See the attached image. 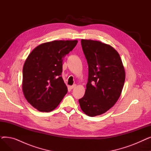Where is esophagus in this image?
<instances>
[{
  "label": "esophagus",
  "mask_w": 151,
  "mask_h": 151,
  "mask_svg": "<svg viewBox=\"0 0 151 151\" xmlns=\"http://www.w3.org/2000/svg\"><path fill=\"white\" fill-rule=\"evenodd\" d=\"M76 86V84H73V86H69V88L70 89H73V88H75V87Z\"/></svg>",
  "instance_id": "1"
}]
</instances>
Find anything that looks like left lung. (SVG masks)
Returning <instances> with one entry per match:
<instances>
[{"label":"left lung","mask_w":151,"mask_h":151,"mask_svg":"<svg viewBox=\"0 0 151 151\" xmlns=\"http://www.w3.org/2000/svg\"><path fill=\"white\" fill-rule=\"evenodd\" d=\"M89 67L84 96L79 100L83 111L93 117L112 108L123 89L125 73L120 55L109 45L92 40H81Z\"/></svg>","instance_id":"8db88e82"}]
</instances>
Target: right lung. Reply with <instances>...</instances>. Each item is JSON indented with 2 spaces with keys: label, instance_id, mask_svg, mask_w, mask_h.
I'll return each mask as SVG.
<instances>
[{
  "label": "right lung",
  "instance_id": "1",
  "mask_svg": "<svg viewBox=\"0 0 151 151\" xmlns=\"http://www.w3.org/2000/svg\"><path fill=\"white\" fill-rule=\"evenodd\" d=\"M78 40H54L37 46L29 54L22 70L24 97L39 111L50 112L67 93L61 76L63 58Z\"/></svg>",
  "mask_w": 151,
  "mask_h": 151
}]
</instances>
